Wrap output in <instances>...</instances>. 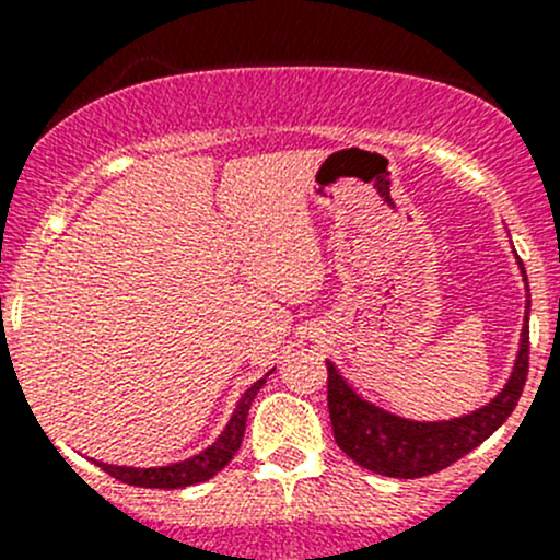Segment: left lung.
Wrapping results in <instances>:
<instances>
[{
	"instance_id": "left-lung-1",
	"label": "left lung",
	"mask_w": 560,
	"mask_h": 560,
	"mask_svg": "<svg viewBox=\"0 0 560 560\" xmlns=\"http://www.w3.org/2000/svg\"><path fill=\"white\" fill-rule=\"evenodd\" d=\"M517 265L525 279L523 262ZM528 312H525V322H528ZM525 376H528V325L521 332V352H517L510 382L488 406L471 415L455 417V420L417 422L389 415L360 398L338 374L336 365L327 363V409H330L332 436L343 453L369 471L398 479L428 477V474L453 466L504 425L521 400Z\"/></svg>"
}]
</instances>
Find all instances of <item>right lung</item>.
<instances>
[{
	"instance_id": "obj_1",
	"label": "right lung",
	"mask_w": 560,
	"mask_h": 560,
	"mask_svg": "<svg viewBox=\"0 0 560 560\" xmlns=\"http://www.w3.org/2000/svg\"><path fill=\"white\" fill-rule=\"evenodd\" d=\"M268 376V374H265ZM265 376L262 380L254 382L252 387L241 395L238 406H235L233 417H230L228 428L222 431V436L206 447L202 453L186 457L180 463H171V466H154V468H135V466H113V463H103V460H94L103 471L116 477L118 482H127V485H138V488H162V490H175V488H189V485L197 482H206L211 479L213 474L222 471L233 455L238 453L241 442H244V431H246V417L248 409H252V400L257 398L259 387L265 385Z\"/></svg>"
}]
</instances>
